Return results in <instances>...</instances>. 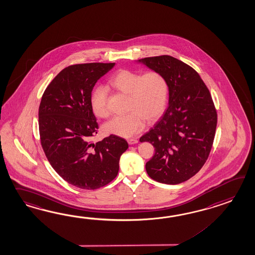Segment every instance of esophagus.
<instances>
[{"mask_svg": "<svg viewBox=\"0 0 255 255\" xmlns=\"http://www.w3.org/2000/svg\"><path fill=\"white\" fill-rule=\"evenodd\" d=\"M137 142H138V141H137V139H136V138H130V139H128V143L129 145L136 144Z\"/></svg>", "mask_w": 255, "mask_h": 255, "instance_id": "34e87169", "label": "esophagus"}]
</instances>
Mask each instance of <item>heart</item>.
Masks as SVG:
<instances>
[{
  "instance_id": "heart-1",
  "label": "heart",
  "mask_w": 255,
  "mask_h": 255,
  "mask_svg": "<svg viewBox=\"0 0 255 255\" xmlns=\"http://www.w3.org/2000/svg\"><path fill=\"white\" fill-rule=\"evenodd\" d=\"M113 88L128 95L126 116H118L105 125L107 134L132 137L142 130L145 120L152 123L165 111L169 99V83L165 75L159 71L140 72L119 70L109 80ZM91 106L95 116L106 119L108 107V91L103 86L94 89L91 95Z\"/></svg>"
}]
</instances>
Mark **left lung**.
<instances>
[{
    "mask_svg": "<svg viewBox=\"0 0 255 255\" xmlns=\"http://www.w3.org/2000/svg\"><path fill=\"white\" fill-rule=\"evenodd\" d=\"M138 61L162 72L170 87L169 107L139 138L155 148L146 171L161 184H181L201 170L212 148L218 123L212 96L196 71L172 56Z\"/></svg>",
    "mask_w": 255,
    "mask_h": 255,
    "instance_id": "1",
    "label": "left lung"
}]
</instances>
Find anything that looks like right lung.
<instances>
[{"label":"right lung","mask_w":255,"mask_h":255,"mask_svg":"<svg viewBox=\"0 0 255 255\" xmlns=\"http://www.w3.org/2000/svg\"><path fill=\"white\" fill-rule=\"evenodd\" d=\"M115 63H83L66 67L48 84L38 109L42 148L50 165L66 182L95 190L112 182L119 159L128 148L120 136L110 135L93 143L99 126L91 106L96 82Z\"/></svg>","instance_id":"1"}]
</instances>
